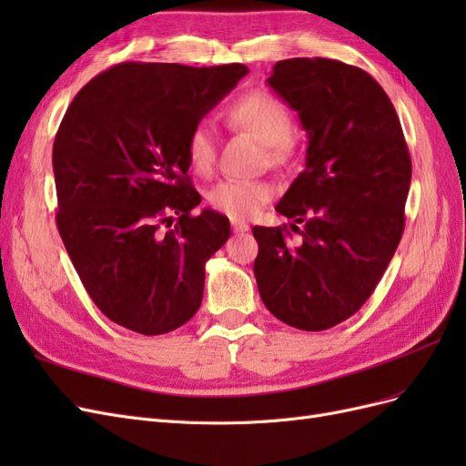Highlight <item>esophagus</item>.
Instances as JSON below:
<instances>
[{
  "instance_id": "1",
  "label": "esophagus",
  "mask_w": 466,
  "mask_h": 466,
  "mask_svg": "<svg viewBox=\"0 0 466 466\" xmlns=\"http://www.w3.org/2000/svg\"><path fill=\"white\" fill-rule=\"evenodd\" d=\"M231 229H233V233H247L250 228H248V223H245L241 219H233L231 221Z\"/></svg>"
}]
</instances>
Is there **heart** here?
I'll use <instances>...</instances> for the list:
<instances>
[{
	"mask_svg": "<svg viewBox=\"0 0 466 466\" xmlns=\"http://www.w3.org/2000/svg\"><path fill=\"white\" fill-rule=\"evenodd\" d=\"M228 118L233 126L255 136L266 146L268 159L279 165L291 155L293 130L288 106L266 91H252L235 101ZM185 153L194 173L208 175L216 159V134L211 126L198 122L187 136ZM272 198V187L262 180H221L208 192V204L231 219H248Z\"/></svg>",
	"mask_w": 466,
	"mask_h": 466,
	"instance_id": "obj_1",
	"label": "heart"
}]
</instances>
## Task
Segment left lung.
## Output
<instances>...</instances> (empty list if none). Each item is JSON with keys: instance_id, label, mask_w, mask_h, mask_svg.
Here are the masks:
<instances>
[{"instance_id": "left-lung-1", "label": "left lung", "mask_w": 466, "mask_h": 466, "mask_svg": "<svg viewBox=\"0 0 466 466\" xmlns=\"http://www.w3.org/2000/svg\"><path fill=\"white\" fill-rule=\"evenodd\" d=\"M307 132L305 171L276 211L306 228H252L255 276L276 319L327 330L354 315L383 278L404 231L412 163L400 120L363 69L329 58H291L266 79Z\"/></svg>"}]
</instances>
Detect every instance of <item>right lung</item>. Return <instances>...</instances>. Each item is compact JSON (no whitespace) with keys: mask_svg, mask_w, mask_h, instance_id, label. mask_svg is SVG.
Listing matches in <instances>:
<instances>
[{"mask_svg":"<svg viewBox=\"0 0 466 466\" xmlns=\"http://www.w3.org/2000/svg\"><path fill=\"white\" fill-rule=\"evenodd\" d=\"M243 64L124 62L93 77L54 139L56 223L93 303L124 329L171 332L202 305L206 262L231 235L188 177L187 136ZM177 221H174V218Z\"/></svg>","mask_w":466,"mask_h":466,"instance_id":"add662e5","label":"right lung"}]
</instances>
